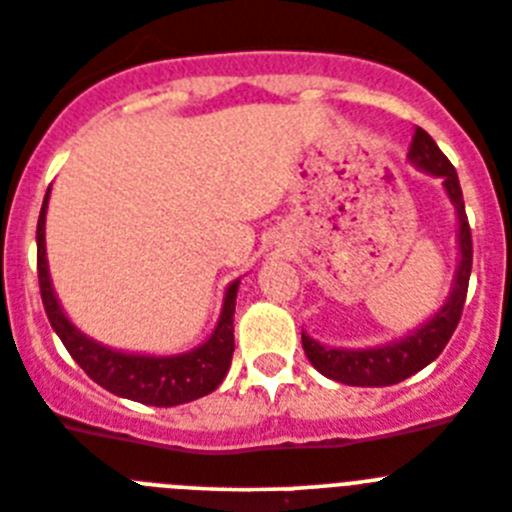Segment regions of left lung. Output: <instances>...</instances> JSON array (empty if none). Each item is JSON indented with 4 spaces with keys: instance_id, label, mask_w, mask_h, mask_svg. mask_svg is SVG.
Returning <instances> with one entry per match:
<instances>
[{
    "instance_id": "left-lung-1",
    "label": "left lung",
    "mask_w": 512,
    "mask_h": 512,
    "mask_svg": "<svg viewBox=\"0 0 512 512\" xmlns=\"http://www.w3.org/2000/svg\"><path fill=\"white\" fill-rule=\"evenodd\" d=\"M408 160L416 168L426 170L431 176L441 178L446 188V196L457 209L459 219V267L454 275V285L446 298L444 306L436 311L434 319H428L421 329L411 331L408 336L390 342L385 347L375 349H336L324 347L308 334H301L303 352H306L308 362L324 377L344 385H357V388H385V385H395V382L405 380V377L416 375L426 365H431L444 347L449 344L451 334L457 329L459 319H462L464 298H467L469 288V273H472V232H469L467 214H464V199L462 186H459L457 170L449 163L434 137L426 130L416 127L413 132L411 150H408Z\"/></svg>"
}]
</instances>
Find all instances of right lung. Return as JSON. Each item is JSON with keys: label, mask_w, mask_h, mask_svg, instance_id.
<instances>
[{"label": "right lung", "mask_w": 512, "mask_h": 512, "mask_svg": "<svg viewBox=\"0 0 512 512\" xmlns=\"http://www.w3.org/2000/svg\"><path fill=\"white\" fill-rule=\"evenodd\" d=\"M50 188L43 199L38 219V280L40 296H43L45 313L53 331L61 336L63 347L68 349L78 367L94 382L119 398L137 400L145 405H170L191 403L204 398L211 390L222 385L234 354V303H237L239 280H234L224 296L222 316L216 321V329L201 347L170 357H150V354H127L109 349L94 342L76 329L63 313L61 303L53 293L48 273V257H45V211H48Z\"/></svg>", "instance_id": "1"}]
</instances>
